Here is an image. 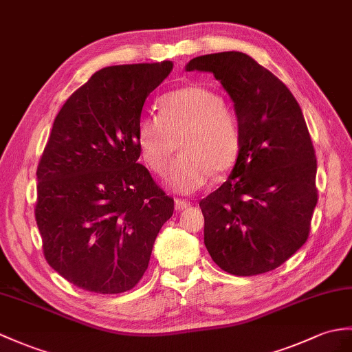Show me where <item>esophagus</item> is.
Instances as JSON below:
<instances>
[{
  "instance_id": "34e87169",
  "label": "esophagus",
  "mask_w": 352,
  "mask_h": 352,
  "mask_svg": "<svg viewBox=\"0 0 352 352\" xmlns=\"http://www.w3.org/2000/svg\"><path fill=\"white\" fill-rule=\"evenodd\" d=\"M190 207V202L186 199H175V210L177 211H183L186 208Z\"/></svg>"
}]
</instances>
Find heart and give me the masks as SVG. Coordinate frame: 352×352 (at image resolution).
I'll return each mask as SVG.
<instances>
[{
	"label": "heart",
	"mask_w": 352,
	"mask_h": 352,
	"mask_svg": "<svg viewBox=\"0 0 352 352\" xmlns=\"http://www.w3.org/2000/svg\"><path fill=\"white\" fill-rule=\"evenodd\" d=\"M168 182L178 193H192L208 183L211 174L230 169L241 146L236 113L217 93L187 85L162 97L160 116L146 113L138 120L136 142L141 157L153 173L163 175L177 150Z\"/></svg>",
	"instance_id": "1"
}]
</instances>
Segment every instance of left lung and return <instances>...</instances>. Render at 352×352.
<instances>
[{"label": "left lung", "mask_w": 352, "mask_h": 352, "mask_svg": "<svg viewBox=\"0 0 352 352\" xmlns=\"http://www.w3.org/2000/svg\"><path fill=\"white\" fill-rule=\"evenodd\" d=\"M230 94L241 127L232 173L199 202L204 243L226 273L272 272L306 243L318 202L316 156L296 97L243 52L196 56Z\"/></svg>", "instance_id": "left-lung-1"}]
</instances>
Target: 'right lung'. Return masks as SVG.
<instances>
[{
	"label": "right lung",
	"instance_id": "add662e5",
	"mask_svg": "<svg viewBox=\"0 0 352 352\" xmlns=\"http://www.w3.org/2000/svg\"><path fill=\"white\" fill-rule=\"evenodd\" d=\"M170 70V61L104 67L55 117L34 213L47 264L80 289H132L174 213V199L138 163L136 142L145 99Z\"/></svg>",
	"mask_w": 352,
	"mask_h": 352
}]
</instances>
